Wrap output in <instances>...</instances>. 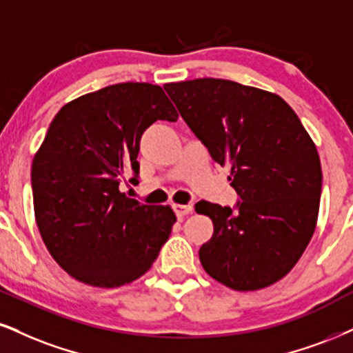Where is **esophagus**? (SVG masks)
Returning a JSON list of instances; mask_svg holds the SVG:
<instances>
[{
    "mask_svg": "<svg viewBox=\"0 0 353 353\" xmlns=\"http://www.w3.org/2000/svg\"><path fill=\"white\" fill-rule=\"evenodd\" d=\"M172 208L178 217H183L193 211V206H191V204H173Z\"/></svg>",
    "mask_w": 353,
    "mask_h": 353,
    "instance_id": "34e87169",
    "label": "esophagus"
}]
</instances>
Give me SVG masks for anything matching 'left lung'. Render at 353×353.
Returning <instances> with one entry per match:
<instances>
[{"label": "left lung", "mask_w": 353, "mask_h": 353, "mask_svg": "<svg viewBox=\"0 0 353 353\" xmlns=\"http://www.w3.org/2000/svg\"><path fill=\"white\" fill-rule=\"evenodd\" d=\"M185 123L230 167L236 208L199 201L214 232L199 249L210 276L236 291L262 290L296 265L314 234L323 172L296 112L275 93L219 78L163 86Z\"/></svg>", "instance_id": "left-lung-1"}]
</instances>
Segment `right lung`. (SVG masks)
<instances>
[{
  "mask_svg": "<svg viewBox=\"0 0 353 353\" xmlns=\"http://www.w3.org/2000/svg\"><path fill=\"white\" fill-rule=\"evenodd\" d=\"M176 119L159 85L132 81L83 94L57 112L32 160L34 212L47 250L75 280L117 288L155 262L175 212L119 188L129 175L137 181L145 129Z\"/></svg>",
  "mask_w": 353,
  "mask_h": 353,
  "instance_id": "obj_1",
  "label": "right lung"
}]
</instances>
